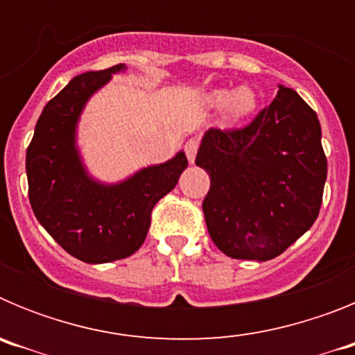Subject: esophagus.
Returning <instances> with one entry per match:
<instances>
[{"instance_id":"34e87169","label":"esophagus","mask_w":355,"mask_h":355,"mask_svg":"<svg viewBox=\"0 0 355 355\" xmlns=\"http://www.w3.org/2000/svg\"><path fill=\"white\" fill-rule=\"evenodd\" d=\"M197 149H199V142L197 140H188L187 144H184V153H187V158L188 162L193 163L196 162V156H197Z\"/></svg>"}]
</instances>
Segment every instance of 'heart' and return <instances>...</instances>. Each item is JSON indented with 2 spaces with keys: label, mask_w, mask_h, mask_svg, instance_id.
I'll list each match as a JSON object with an SVG mask.
<instances>
[{
  "label": "heart",
  "mask_w": 355,
  "mask_h": 355,
  "mask_svg": "<svg viewBox=\"0 0 355 355\" xmlns=\"http://www.w3.org/2000/svg\"><path fill=\"white\" fill-rule=\"evenodd\" d=\"M202 101L208 108H222V119L229 126L247 121L258 108V96L250 87H238L233 92L225 89H213L205 94Z\"/></svg>",
  "instance_id": "obj_1"
}]
</instances>
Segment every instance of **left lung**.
Instances as JSON below:
<instances>
[{
    "label": "left lung",
    "instance_id": "obj_1",
    "mask_svg": "<svg viewBox=\"0 0 355 355\" xmlns=\"http://www.w3.org/2000/svg\"><path fill=\"white\" fill-rule=\"evenodd\" d=\"M197 167L211 187L202 202L208 233L225 256L268 261L315 224L327 180L322 128L293 89L243 130H208Z\"/></svg>",
    "mask_w": 355,
    "mask_h": 355
}]
</instances>
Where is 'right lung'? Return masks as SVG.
Segmentation results:
<instances>
[{
  "label": "right lung",
  "instance_id": "1",
  "mask_svg": "<svg viewBox=\"0 0 355 355\" xmlns=\"http://www.w3.org/2000/svg\"><path fill=\"white\" fill-rule=\"evenodd\" d=\"M115 65L72 78L37 121L26 150L30 205L37 220L71 256L85 263L124 259L142 247L155 205L188 167L183 150L115 183L89 172L78 147V124L90 97L126 71Z\"/></svg>",
  "mask_w": 355,
  "mask_h": 355
}]
</instances>
